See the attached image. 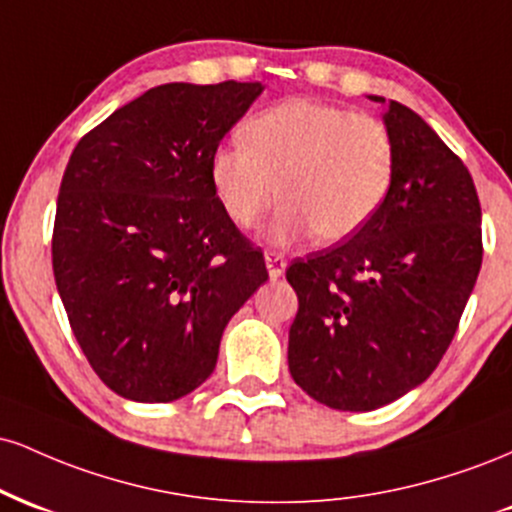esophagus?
<instances>
[{
  "instance_id": "esophagus-1",
  "label": "esophagus",
  "mask_w": 512,
  "mask_h": 512,
  "mask_svg": "<svg viewBox=\"0 0 512 512\" xmlns=\"http://www.w3.org/2000/svg\"><path fill=\"white\" fill-rule=\"evenodd\" d=\"M264 262H267L269 276H272V279H279V276H284V272H286V257L281 255V252L267 250V252H264Z\"/></svg>"
}]
</instances>
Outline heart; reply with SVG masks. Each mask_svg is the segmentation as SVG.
I'll return each mask as SVG.
<instances>
[{
    "mask_svg": "<svg viewBox=\"0 0 512 512\" xmlns=\"http://www.w3.org/2000/svg\"><path fill=\"white\" fill-rule=\"evenodd\" d=\"M243 144L216 146L209 180L238 228H255L276 199L269 238L296 243L310 233L339 243L383 207L395 178V139L380 117L342 105L289 98L250 115Z\"/></svg>",
    "mask_w": 512,
    "mask_h": 512,
    "instance_id": "1",
    "label": "heart"
}]
</instances>
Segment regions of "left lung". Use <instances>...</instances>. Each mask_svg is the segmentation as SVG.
<instances>
[{"label":"left lung","instance_id":"8db88e82","mask_svg":"<svg viewBox=\"0 0 512 512\" xmlns=\"http://www.w3.org/2000/svg\"><path fill=\"white\" fill-rule=\"evenodd\" d=\"M385 125L397 161L383 207L349 240L286 269L298 296L291 378L339 411H373L424 383L455 337L484 255L462 158L407 105L390 101Z\"/></svg>","mask_w":512,"mask_h":512}]
</instances>
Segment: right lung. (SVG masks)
<instances>
[{
  "instance_id": "obj_1",
  "label": "right lung",
  "mask_w": 512,
  "mask_h": 512,
  "mask_svg": "<svg viewBox=\"0 0 512 512\" xmlns=\"http://www.w3.org/2000/svg\"><path fill=\"white\" fill-rule=\"evenodd\" d=\"M262 84H163L81 137L57 197L52 269L110 390L173 402L214 373L221 334L269 279L223 214L209 158Z\"/></svg>"
}]
</instances>
